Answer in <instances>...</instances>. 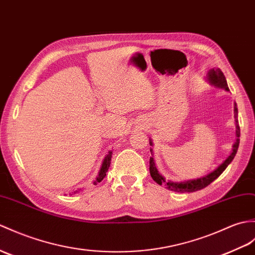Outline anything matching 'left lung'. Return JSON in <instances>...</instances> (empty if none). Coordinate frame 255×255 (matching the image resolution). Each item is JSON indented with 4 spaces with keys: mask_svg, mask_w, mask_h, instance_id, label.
Instances as JSON below:
<instances>
[{
    "mask_svg": "<svg viewBox=\"0 0 255 255\" xmlns=\"http://www.w3.org/2000/svg\"><path fill=\"white\" fill-rule=\"evenodd\" d=\"M206 80H208L211 85L215 86L217 88L225 89L226 91H229L228 86H227V81L225 76L223 74L222 70L220 68H213L208 73V76H206ZM234 113H235V125H236V140L233 144V151L230 154L226 157L225 161L218 165V166L212 170L211 173L206 174L203 177H200V178H195V179H190V180H185V181H171L165 179V177L159 174V171L157 170L155 166V161H154V156H153V150L150 149L152 156L150 157V174L151 177L153 178L156 183L158 185H164L166 187L168 190L175 191V192H194L201 190V189L205 188L206 186H209L211 182L214 181L216 178H218L223 171L227 168L228 165L233 162L234 157L236 156V153L238 151V146H239V137H240V128L238 125V109H237V104H234ZM150 145L153 146V142L150 139Z\"/></svg>",
    "mask_w": 255,
    "mask_h": 255,
    "instance_id": "1",
    "label": "left lung"
}]
</instances>
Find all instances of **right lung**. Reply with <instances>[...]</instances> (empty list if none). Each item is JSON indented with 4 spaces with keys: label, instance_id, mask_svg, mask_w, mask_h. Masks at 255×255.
<instances>
[{
    "label": "right lung",
    "instance_id": "obj_1",
    "mask_svg": "<svg viewBox=\"0 0 255 255\" xmlns=\"http://www.w3.org/2000/svg\"><path fill=\"white\" fill-rule=\"evenodd\" d=\"M112 154H113V152H112V151H109V154L104 157L103 162H102V165H101V168H100V170H99V174H98V176H97V178H96V180L93 181V185H97L98 182H101V181H102L104 177L106 176V171L109 170V167H110V165H111ZM81 190H82V189H78V190L74 191L73 193L75 194V193L79 192V191H81ZM69 194H70V193H69ZM70 195H72V194H70Z\"/></svg>",
    "mask_w": 255,
    "mask_h": 255
}]
</instances>
